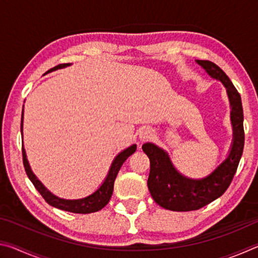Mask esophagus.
<instances>
[{
    "mask_svg": "<svg viewBox=\"0 0 258 258\" xmlns=\"http://www.w3.org/2000/svg\"><path fill=\"white\" fill-rule=\"evenodd\" d=\"M151 137H152V131H150L149 128L142 130L139 134V138H140V140H141V141H147V140L150 139Z\"/></svg>",
    "mask_w": 258,
    "mask_h": 258,
    "instance_id": "obj_1",
    "label": "esophagus"
}]
</instances>
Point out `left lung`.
<instances>
[{
	"label": "left lung",
	"mask_w": 258,
	"mask_h": 258,
	"mask_svg": "<svg viewBox=\"0 0 258 258\" xmlns=\"http://www.w3.org/2000/svg\"><path fill=\"white\" fill-rule=\"evenodd\" d=\"M196 62L212 78L220 81L226 89L233 137L226 158L212 173L202 178L183 175L173 165L167 151L154 143L147 142L142 146V150L150 159L148 189L151 197L159 206L173 212L197 211L221 197L237 172L243 151L244 132L241 97L230 78L217 64L208 60H196Z\"/></svg>",
	"instance_id": "obj_1"
}]
</instances>
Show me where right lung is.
Returning a JSON list of instances; mask_svg holds the SVG:
<instances>
[{
	"mask_svg": "<svg viewBox=\"0 0 258 258\" xmlns=\"http://www.w3.org/2000/svg\"><path fill=\"white\" fill-rule=\"evenodd\" d=\"M71 64L72 63L58 64V66H55L53 68H51L50 71H47L45 74L58 71V69H61V68H66L68 66H71ZM23 123H24V109H23V116H21V126H20L21 134H23ZM135 151H137V145L130 146L123 151H120L119 154L115 157V159L112 160L110 168H109V172L107 174L106 178H104V181L102 182V184L100 185L98 189L93 192V194H91L90 196H87V197L81 198V199L59 198L47 190L46 187L43 185V183L38 180L36 175L33 173L32 168H30L24 147H23V160H24L25 171L27 173V176L29 177V180L32 181L34 186L36 187V190L40 192L41 196L44 198V200L47 204L55 208L62 209V211H66V212L76 213V214H89V213H94V212L100 211V209H102L109 203L113 191V183H115L116 176L119 172L121 165H123L125 163V160L127 159L131 155H133Z\"/></svg>",
	"mask_w": 258,
	"mask_h": 258,
	"instance_id": "right-lung-1",
	"label": "right lung"
}]
</instances>
